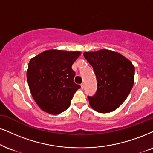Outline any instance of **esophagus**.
I'll return each mask as SVG.
<instances>
[{
  "mask_svg": "<svg viewBox=\"0 0 153 153\" xmlns=\"http://www.w3.org/2000/svg\"><path fill=\"white\" fill-rule=\"evenodd\" d=\"M81 87H82V89L84 88V83H82V84H81Z\"/></svg>",
  "mask_w": 153,
  "mask_h": 153,
  "instance_id": "esophagus-1",
  "label": "esophagus"
}]
</instances>
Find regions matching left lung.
<instances>
[{"mask_svg":"<svg viewBox=\"0 0 153 153\" xmlns=\"http://www.w3.org/2000/svg\"><path fill=\"white\" fill-rule=\"evenodd\" d=\"M84 56L97 76V92L88 96L90 105L99 113L112 112L125 101L133 88L134 66L125 56L109 50L85 52Z\"/></svg>","mask_w":153,"mask_h":153,"instance_id":"left-lung-1","label":"left lung"}]
</instances>
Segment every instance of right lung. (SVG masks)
Returning a JSON list of instances; mask_svg holds the SVG:
<instances>
[{
  "label": "right lung",
  "mask_w": 153,
  "mask_h": 153,
  "mask_svg": "<svg viewBox=\"0 0 153 153\" xmlns=\"http://www.w3.org/2000/svg\"><path fill=\"white\" fill-rule=\"evenodd\" d=\"M80 52L50 50L32 58L27 80L31 94L45 112L59 114L67 110L80 85L75 84L71 66Z\"/></svg>",
  "instance_id": "right-lung-1"
}]
</instances>
